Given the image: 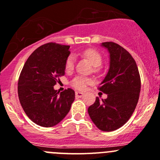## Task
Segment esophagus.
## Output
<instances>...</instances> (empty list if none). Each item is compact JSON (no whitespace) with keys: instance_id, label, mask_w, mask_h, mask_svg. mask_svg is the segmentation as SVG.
<instances>
[{"instance_id":"obj_1","label":"esophagus","mask_w":160,"mask_h":160,"mask_svg":"<svg viewBox=\"0 0 160 160\" xmlns=\"http://www.w3.org/2000/svg\"><path fill=\"white\" fill-rule=\"evenodd\" d=\"M83 96H84V93H83V92H76V97H77V98L82 97Z\"/></svg>"}]
</instances>
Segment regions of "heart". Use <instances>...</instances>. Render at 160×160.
<instances>
[{
	"label": "heart",
	"mask_w": 160,
	"mask_h": 160,
	"mask_svg": "<svg viewBox=\"0 0 160 160\" xmlns=\"http://www.w3.org/2000/svg\"><path fill=\"white\" fill-rule=\"evenodd\" d=\"M84 57L88 59L90 63L93 65L95 68H98L102 63V57L100 55L98 51L93 49H87L83 53ZM75 65V56L73 55H70L66 59L65 62V68L67 71H72ZM92 80L88 78H86L84 76H76L73 79L72 84L73 87L79 90H84L88 84H91Z\"/></svg>",
	"instance_id": "1"
}]
</instances>
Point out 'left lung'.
I'll use <instances>...</instances> for the list:
<instances>
[{"label":"left lung","instance_id":"8db88e82","mask_svg":"<svg viewBox=\"0 0 160 160\" xmlns=\"http://www.w3.org/2000/svg\"><path fill=\"white\" fill-rule=\"evenodd\" d=\"M109 54V67L99 90L108 94L106 99L96 98L88 112L97 128L113 131L122 127L134 113L139 98L141 80L135 61L118 44L102 42Z\"/></svg>","mask_w":160,"mask_h":160}]
</instances>
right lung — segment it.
<instances>
[{"label":"right lung","mask_w":160,"mask_h":160,"mask_svg":"<svg viewBox=\"0 0 160 160\" xmlns=\"http://www.w3.org/2000/svg\"><path fill=\"white\" fill-rule=\"evenodd\" d=\"M70 46L44 44L30 55L25 63L18 84L22 109L38 126L51 127L61 122L70 111L75 100L74 90L59 93L54 88L57 79L63 76Z\"/></svg>","instance_id":"obj_1"}]
</instances>
